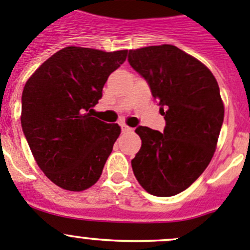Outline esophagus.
<instances>
[{"label":"esophagus","mask_w":250,"mask_h":250,"mask_svg":"<svg viewBox=\"0 0 250 250\" xmlns=\"http://www.w3.org/2000/svg\"><path fill=\"white\" fill-rule=\"evenodd\" d=\"M121 130H122V133L132 132V128L128 127V125H125V123H122V125H121Z\"/></svg>","instance_id":"obj_1"}]
</instances>
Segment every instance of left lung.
<instances>
[{"mask_svg": "<svg viewBox=\"0 0 250 250\" xmlns=\"http://www.w3.org/2000/svg\"><path fill=\"white\" fill-rule=\"evenodd\" d=\"M128 62L148 83L165 118L163 133L137 127L142 146L133 172L150 195L174 196L213 157L225 117L220 87L201 62L170 44L129 50Z\"/></svg>", "mask_w": 250, "mask_h": 250, "instance_id": "8db88e82", "label": "left lung"}]
</instances>
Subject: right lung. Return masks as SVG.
I'll use <instances>...</instances> for the list:
<instances>
[{
	"instance_id": "1",
	"label": "right lung",
	"mask_w": 250,
	"mask_h": 250,
	"mask_svg": "<svg viewBox=\"0 0 250 250\" xmlns=\"http://www.w3.org/2000/svg\"><path fill=\"white\" fill-rule=\"evenodd\" d=\"M127 53L66 46L28 79L22 93L23 133L38 167L59 188L83 191L101 176L121 127L91 112Z\"/></svg>"
}]
</instances>
